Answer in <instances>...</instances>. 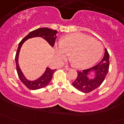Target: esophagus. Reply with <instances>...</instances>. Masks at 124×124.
Wrapping results in <instances>:
<instances>
[{"instance_id":"34e87169","label":"esophagus","mask_w":124,"mask_h":124,"mask_svg":"<svg viewBox=\"0 0 124 124\" xmlns=\"http://www.w3.org/2000/svg\"><path fill=\"white\" fill-rule=\"evenodd\" d=\"M65 70H71V68H69V67H65Z\"/></svg>"}]
</instances>
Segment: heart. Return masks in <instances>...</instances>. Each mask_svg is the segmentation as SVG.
Masks as SVG:
<instances>
[{"label":"heart","instance_id":"heart-1","mask_svg":"<svg viewBox=\"0 0 124 124\" xmlns=\"http://www.w3.org/2000/svg\"><path fill=\"white\" fill-rule=\"evenodd\" d=\"M56 55L60 61L71 54L74 65L78 68H87L95 64L103 53L100 41L83 33H72L66 36L56 46Z\"/></svg>","mask_w":124,"mask_h":124}]
</instances>
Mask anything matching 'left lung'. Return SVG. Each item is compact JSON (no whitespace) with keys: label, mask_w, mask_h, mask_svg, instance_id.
Listing matches in <instances>:
<instances>
[{"label":"left lung","mask_w":124,"mask_h":124,"mask_svg":"<svg viewBox=\"0 0 124 124\" xmlns=\"http://www.w3.org/2000/svg\"><path fill=\"white\" fill-rule=\"evenodd\" d=\"M108 68L109 54L107 49H105L103 58L98 64L89 69L77 71V77L72 85L83 93H89L102 84L108 73Z\"/></svg>","instance_id":"left-lung-1"}]
</instances>
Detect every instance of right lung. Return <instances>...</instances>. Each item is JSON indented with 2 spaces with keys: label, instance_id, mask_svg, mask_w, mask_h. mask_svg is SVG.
Masks as SVG:
<instances>
[{
  "label": "right lung",
  "instance_id": "right-lung-1",
  "mask_svg": "<svg viewBox=\"0 0 124 124\" xmlns=\"http://www.w3.org/2000/svg\"><path fill=\"white\" fill-rule=\"evenodd\" d=\"M57 33V31L50 29L46 28V27L37 29L30 32L27 36H26L21 41V42L18 44L16 57H15L16 63V69H17L18 77L20 79L21 82L29 89L37 90L42 88V87L47 86L52 80V76H53V73H54L56 70H52L47 67L43 74L41 77H39L38 78H37V80H35L33 81L27 80L24 76V75L23 74V72H22V70L20 68L19 64H18V56H19V53L20 51L21 47H22L23 44L26 40L29 38H35V37H41V38L44 39L46 41H47V42L52 47H53L54 44L55 40H56V38Z\"/></svg>",
  "mask_w": 124,
  "mask_h": 124
}]
</instances>
